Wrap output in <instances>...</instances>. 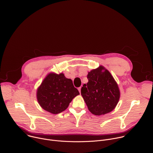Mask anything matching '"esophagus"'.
<instances>
[{"mask_svg": "<svg viewBox=\"0 0 153 153\" xmlns=\"http://www.w3.org/2000/svg\"><path fill=\"white\" fill-rule=\"evenodd\" d=\"M78 90H79V93H81V87H79V88H78Z\"/></svg>", "mask_w": 153, "mask_h": 153, "instance_id": "esophagus-1", "label": "esophagus"}]
</instances>
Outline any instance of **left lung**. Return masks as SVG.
<instances>
[{
  "label": "left lung",
  "mask_w": 153,
  "mask_h": 153,
  "mask_svg": "<svg viewBox=\"0 0 153 153\" xmlns=\"http://www.w3.org/2000/svg\"><path fill=\"white\" fill-rule=\"evenodd\" d=\"M88 82L81 88V95L90 112L95 115H105L117 105L120 92L117 83L104 66L88 72Z\"/></svg>",
  "instance_id": "8db88e82"
}]
</instances>
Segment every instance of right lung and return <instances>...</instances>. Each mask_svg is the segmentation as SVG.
Here are the masks:
<instances>
[{"mask_svg":"<svg viewBox=\"0 0 153 153\" xmlns=\"http://www.w3.org/2000/svg\"><path fill=\"white\" fill-rule=\"evenodd\" d=\"M79 94L71 79L66 78L63 73H51L38 87L36 98L44 110L57 114L66 110L73 99Z\"/></svg>","mask_w":153,"mask_h":153,"instance_id":"add662e5","label":"right lung"}]
</instances>
